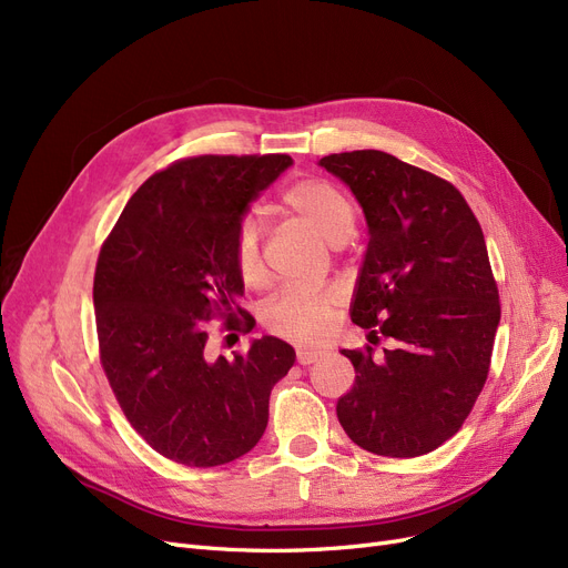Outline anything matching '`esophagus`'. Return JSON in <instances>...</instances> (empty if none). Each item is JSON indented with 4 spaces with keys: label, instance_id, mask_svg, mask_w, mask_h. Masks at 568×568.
Segmentation results:
<instances>
[{
    "label": "esophagus",
    "instance_id": "1",
    "mask_svg": "<svg viewBox=\"0 0 568 568\" xmlns=\"http://www.w3.org/2000/svg\"><path fill=\"white\" fill-rule=\"evenodd\" d=\"M298 363L301 366H310V363H314V361H320V352H312V349H298Z\"/></svg>",
    "mask_w": 568,
    "mask_h": 568
}]
</instances>
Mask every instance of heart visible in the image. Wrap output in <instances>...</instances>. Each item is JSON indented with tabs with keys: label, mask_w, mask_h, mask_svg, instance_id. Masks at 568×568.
I'll return each mask as SVG.
<instances>
[{
	"label": "heart",
	"mask_w": 568,
	"mask_h": 568,
	"mask_svg": "<svg viewBox=\"0 0 568 568\" xmlns=\"http://www.w3.org/2000/svg\"><path fill=\"white\" fill-rule=\"evenodd\" d=\"M282 207L328 244H343L354 231L352 202L331 181L320 176H303L288 184L282 193ZM233 261L246 286L256 288L263 284L261 235L252 219H244L237 225ZM337 301L335 288H288L265 307L263 324L275 335L296 339V343H314L328 331Z\"/></svg>",
	"instance_id": "b5f03b06"
}]
</instances>
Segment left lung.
Here are the masks:
<instances>
[{
  "label": "left lung",
  "instance_id": "8db88e82",
  "mask_svg": "<svg viewBox=\"0 0 568 568\" xmlns=\"http://www.w3.org/2000/svg\"><path fill=\"white\" fill-rule=\"evenodd\" d=\"M320 165L352 189L371 233L352 303L371 345L343 349L356 379L337 419L373 455H426L457 434L487 382L501 303L483 229L449 181L392 153ZM379 336L393 343L382 357Z\"/></svg>",
  "mask_w": 568,
  "mask_h": 568
}]
</instances>
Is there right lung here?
Instances as JSON below:
<instances>
[{"instance_id":"right-lung-1","label":"right lung","mask_w":568,"mask_h":568,"mask_svg":"<svg viewBox=\"0 0 568 568\" xmlns=\"http://www.w3.org/2000/svg\"><path fill=\"white\" fill-rule=\"evenodd\" d=\"M291 155H193L151 174L100 248L93 282L100 361L132 428L176 464L240 459L267 426L270 392L296 352L254 339L233 361L205 354L207 322L248 333L233 261L237 225Z\"/></svg>"}]
</instances>
